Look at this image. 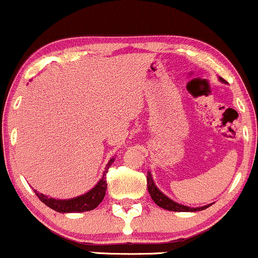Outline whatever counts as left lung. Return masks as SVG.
<instances>
[{"mask_svg": "<svg viewBox=\"0 0 258 258\" xmlns=\"http://www.w3.org/2000/svg\"><path fill=\"white\" fill-rule=\"evenodd\" d=\"M220 81L225 82L221 77H220ZM147 181H148V191H149V194H150L151 199L154 200V203H155L158 206H160V208L169 210V211L195 212V211H201V210H205V209H208L209 206H211V204H210V205L203 206V208H188V206H185V205H181V204L175 203V201H172L171 199L168 198V196L164 195V194L161 192L158 187H156V185L154 184L153 177H151L150 171H148Z\"/></svg>", "mask_w": 258, "mask_h": 258, "instance_id": "8db88e82", "label": "left lung"}]
</instances>
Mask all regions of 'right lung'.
<instances>
[{
  "label": "right lung",
  "instance_id": "obj_1",
  "mask_svg": "<svg viewBox=\"0 0 258 258\" xmlns=\"http://www.w3.org/2000/svg\"><path fill=\"white\" fill-rule=\"evenodd\" d=\"M114 163V159L111 158L108 161L107 166H105L104 172H103L102 179L98 181L92 190L86 192L84 195L77 196V198L68 199V200H58V199H52L48 196L39 194L38 191L34 190L36 195L38 196L39 200L43 204H46L48 208L57 212H62V214H68V212H84L90 211V210L95 209L100 203L103 201L105 196V190H107V180H105V175H107L108 169L110 168L111 164Z\"/></svg>",
  "mask_w": 258,
  "mask_h": 258
}]
</instances>
